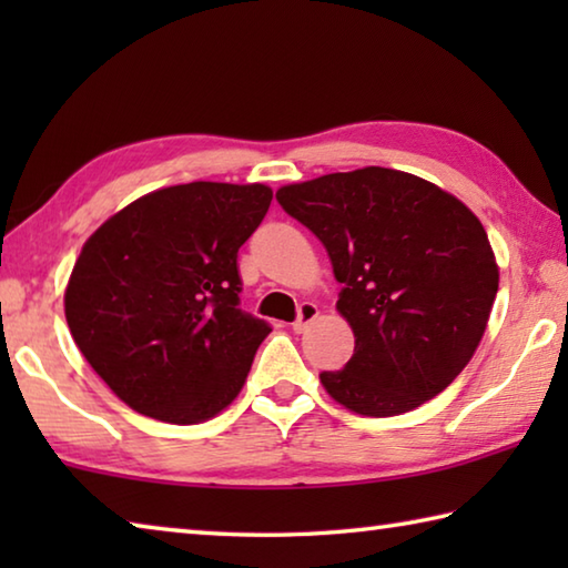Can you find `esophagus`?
Wrapping results in <instances>:
<instances>
[{"label": "esophagus", "mask_w": 568, "mask_h": 568, "mask_svg": "<svg viewBox=\"0 0 568 568\" xmlns=\"http://www.w3.org/2000/svg\"><path fill=\"white\" fill-rule=\"evenodd\" d=\"M318 315H321L318 305H315V303H303L301 307H297V318L293 323V331L295 333H305L307 325H311L313 321H318Z\"/></svg>", "instance_id": "obj_1"}]
</instances>
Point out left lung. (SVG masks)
I'll return each instance as SVG.
<instances>
[{
	"mask_svg": "<svg viewBox=\"0 0 568 568\" xmlns=\"http://www.w3.org/2000/svg\"><path fill=\"white\" fill-rule=\"evenodd\" d=\"M328 250L355 335L321 383L361 416H400L448 388L484 338L498 265L480 220L428 180L388 168L333 172L275 192Z\"/></svg>",
	"mask_w": 568,
	"mask_h": 568,
	"instance_id": "8db88e82",
	"label": "left lung"
}]
</instances>
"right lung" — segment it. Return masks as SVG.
Here are the masks:
<instances>
[{
  "instance_id": "obj_1",
  "label": "right lung",
  "mask_w": 568,
  "mask_h": 568,
  "mask_svg": "<svg viewBox=\"0 0 568 568\" xmlns=\"http://www.w3.org/2000/svg\"><path fill=\"white\" fill-rule=\"evenodd\" d=\"M271 200L261 182L162 187L84 243L64 291L67 325L132 410L190 426L235 400L271 333L240 307L237 250Z\"/></svg>"
}]
</instances>
